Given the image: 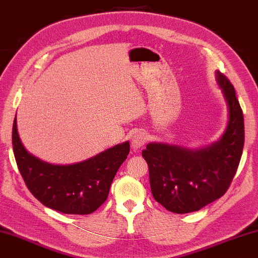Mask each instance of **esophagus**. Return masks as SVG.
Instances as JSON below:
<instances>
[{
	"label": "esophagus",
	"mask_w": 258,
	"mask_h": 258,
	"mask_svg": "<svg viewBox=\"0 0 258 258\" xmlns=\"http://www.w3.org/2000/svg\"><path fill=\"white\" fill-rule=\"evenodd\" d=\"M147 139H149V137H147L146 133L137 132L132 138V145L135 150H138V149H141L142 146L145 145Z\"/></svg>",
	"instance_id": "1"
}]
</instances>
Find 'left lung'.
<instances>
[{
    "label": "left lung",
    "mask_w": 258,
    "mask_h": 258,
    "mask_svg": "<svg viewBox=\"0 0 258 258\" xmlns=\"http://www.w3.org/2000/svg\"><path fill=\"white\" fill-rule=\"evenodd\" d=\"M216 77L229 107L223 137L197 151L151 143L142 152L149 166L153 198L169 212H197L219 199L239 167L244 144L242 109L230 80L218 71Z\"/></svg>",
    "instance_id": "left-lung-1"
}]
</instances>
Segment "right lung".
Returning <instances> with one entry per match:
<instances>
[{
	"instance_id": "add662e5",
	"label": "right lung",
	"mask_w": 258,
	"mask_h": 258,
	"mask_svg": "<svg viewBox=\"0 0 258 258\" xmlns=\"http://www.w3.org/2000/svg\"><path fill=\"white\" fill-rule=\"evenodd\" d=\"M12 147L17 166L33 196L48 208L71 215L91 214L106 201L114 176L130 151L125 142L83 162L53 166L25 150L17 132L16 117Z\"/></svg>"
}]
</instances>
